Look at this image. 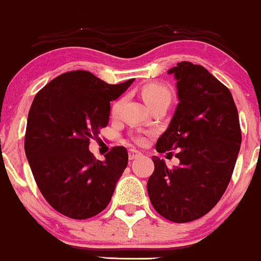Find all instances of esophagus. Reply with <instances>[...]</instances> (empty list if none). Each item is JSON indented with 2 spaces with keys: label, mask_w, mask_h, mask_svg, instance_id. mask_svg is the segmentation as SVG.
Masks as SVG:
<instances>
[{
  "label": "esophagus",
  "mask_w": 261,
  "mask_h": 261,
  "mask_svg": "<svg viewBox=\"0 0 261 261\" xmlns=\"http://www.w3.org/2000/svg\"><path fill=\"white\" fill-rule=\"evenodd\" d=\"M140 155H141V152H139V151H137V149H134V148H130L129 152H128V156H129L130 160L137 159L138 156H140Z\"/></svg>",
  "instance_id": "esophagus-1"
}]
</instances>
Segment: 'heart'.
Segmentation results:
<instances>
[{"mask_svg": "<svg viewBox=\"0 0 261 261\" xmlns=\"http://www.w3.org/2000/svg\"><path fill=\"white\" fill-rule=\"evenodd\" d=\"M142 96H144L145 101L148 103L149 106H154L156 103L160 102H171V97H172V92H171L170 88L167 85L163 83H148L146 84L144 88H142ZM121 105H122V101L119 99L114 103L112 107V114L113 115H116L119 113L121 108ZM138 141L141 140V138H137Z\"/></svg>", "mask_w": 261, "mask_h": 261, "instance_id": "b5f03b06", "label": "heart"}]
</instances>
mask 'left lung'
Returning <instances> with one entry per match:
<instances>
[{"mask_svg":"<svg viewBox=\"0 0 261 261\" xmlns=\"http://www.w3.org/2000/svg\"><path fill=\"white\" fill-rule=\"evenodd\" d=\"M176 113L158 139L159 153L178 151L179 166L169 169L153 156L147 191L155 212L177 223L204 216L229 184L240 151L239 114L229 89L201 65L178 63Z\"/></svg>","mask_w":261,"mask_h":261,"instance_id":"obj_1","label":"left lung"}]
</instances>
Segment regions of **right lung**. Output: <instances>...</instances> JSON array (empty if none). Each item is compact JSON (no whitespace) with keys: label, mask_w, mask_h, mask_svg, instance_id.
Listing matches in <instances>:
<instances>
[{"label":"right lung","mask_w":261,"mask_h":261,"mask_svg":"<svg viewBox=\"0 0 261 261\" xmlns=\"http://www.w3.org/2000/svg\"><path fill=\"white\" fill-rule=\"evenodd\" d=\"M133 81L108 84L89 71L76 70L56 77L35 95L24 152L39 190L63 215L85 220L109 204L128 152L116 146L101 162L89 151V144L108 124L110 102Z\"/></svg>","instance_id":"right-lung-1"}]
</instances>
